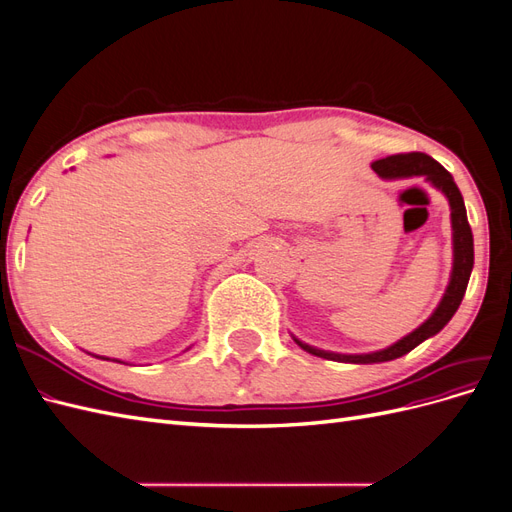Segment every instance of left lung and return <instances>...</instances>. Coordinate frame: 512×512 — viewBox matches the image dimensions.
Returning a JSON list of instances; mask_svg holds the SVG:
<instances>
[{"instance_id": "1", "label": "left lung", "mask_w": 512, "mask_h": 512, "mask_svg": "<svg viewBox=\"0 0 512 512\" xmlns=\"http://www.w3.org/2000/svg\"><path fill=\"white\" fill-rule=\"evenodd\" d=\"M374 170L380 177L393 179V177H412V175H423L427 177L436 188H440L448 203H451V220H453V250H455V260H453V273H451V284H448L444 299L440 301L436 312L431 314L427 322H423L421 327L406 335L404 339H399L397 344L391 348L380 350V352H371V354H335V352H324L318 348L307 346L299 339H294L305 352L322 356V359H331L339 363H384V361H393L399 359V356L408 354L414 350L418 344L425 342L427 337L436 335L438 331L444 329V324L453 318L457 312V307L461 305L463 294H466L470 273L474 267V241H472V230L466 218V205H463L461 192L455 185L451 173L438 164L433 158H429L427 153H395V156L376 160Z\"/></svg>"}]
</instances>
